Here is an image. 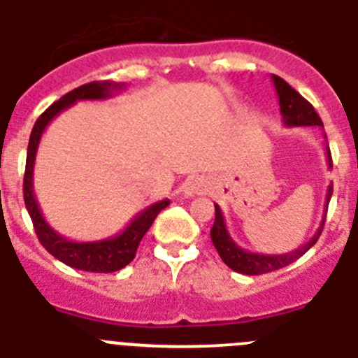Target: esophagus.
<instances>
[{
    "label": "esophagus",
    "mask_w": 358,
    "mask_h": 358,
    "mask_svg": "<svg viewBox=\"0 0 358 358\" xmlns=\"http://www.w3.org/2000/svg\"><path fill=\"white\" fill-rule=\"evenodd\" d=\"M206 189L204 182L201 181V179H193L192 182L188 185V188H186V195H196V193H202Z\"/></svg>",
    "instance_id": "34e87169"
}]
</instances>
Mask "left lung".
I'll return each mask as SVG.
<instances>
[{"label": "left lung", "mask_w": 358, "mask_h": 358, "mask_svg": "<svg viewBox=\"0 0 358 358\" xmlns=\"http://www.w3.org/2000/svg\"><path fill=\"white\" fill-rule=\"evenodd\" d=\"M271 81L275 85V90H277L278 96V104H280V113H282V122L286 126H317L323 127L320 115L316 113V110L313 108V104L309 101H306L303 97L294 90L291 85H287L282 78L271 74ZM327 163H329V169H332V154L330 149L327 147ZM332 185L329 186V192H327V199H324V213L323 220H321V225L317 229L316 234L307 241L303 247L296 248L293 252H287V254H278V255H268V254H254V252H248L245 248L238 247L234 243V239L229 234L227 227H225V220L222 215V209L218 204H215V224L211 229V241L215 245V248L218 250L222 261L227 264L231 270L238 271V273L243 275H262L270 273V271L280 270V268L287 266L291 262H294L296 259H300L301 255L306 254L317 239H320L321 231H323L324 218H327V209H329L330 196H332Z\"/></svg>", "instance_id": "1"}]
</instances>
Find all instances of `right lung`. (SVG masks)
Instances as JSON below:
<instances>
[{
	"label": "right lung",
	"instance_id": "add662e5",
	"mask_svg": "<svg viewBox=\"0 0 358 358\" xmlns=\"http://www.w3.org/2000/svg\"><path fill=\"white\" fill-rule=\"evenodd\" d=\"M124 87H126L124 83H115V81H92V83L74 88L69 94H65L64 97H60V101L52 103L38 117L34 129H31V134H29L28 154H26L24 182H22L26 209H28V215L31 218V222H34L35 232H37V238L42 243V247L49 254L55 255L58 261H62L64 264H67L71 268H76V270L94 271V273H111V271L122 270L124 266H127L134 259L140 241H142L145 232L150 229V225L156 220V216L159 215V211L170 204L169 199L156 202V204L149 206V208L143 209L142 213L134 216L129 222V225L122 232L113 236V238L99 239V241H85V243L71 241V239L58 234L45 222L41 213V208L37 204V199H35L34 193L35 156H37L42 133L49 126V122L62 110H67L69 106L76 104L78 101L108 99V97L113 96V92L122 90Z\"/></svg>",
	"mask_w": 358,
	"mask_h": 358
}]
</instances>
